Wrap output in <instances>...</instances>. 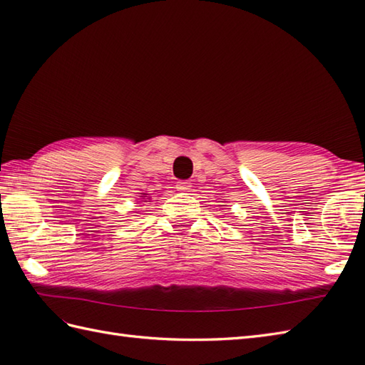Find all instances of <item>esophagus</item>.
I'll return each mask as SVG.
<instances>
[{
	"label": "esophagus",
	"instance_id": "1",
	"mask_svg": "<svg viewBox=\"0 0 365 365\" xmlns=\"http://www.w3.org/2000/svg\"><path fill=\"white\" fill-rule=\"evenodd\" d=\"M191 186L192 185L188 180H180V182L175 183L177 191H180V192H188L191 190Z\"/></svg>",
	"mask_w": 365,
	"mask_h": 365
}]
</instances>
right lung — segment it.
I'll return each instance as SVG.
<instances>
[{
    "label": "right lung",
    "mask_w": 365,
    "mask_h": 365,
    "mask_svg": "<svg viewBox=\"0 0 365 365\" xmlns=\"http://www.w3.org/2000/svg\"><path fill=\"white\" fill-rule=\"evenodd\" d=\"M143 199H148V196H141ZM141 202H146V200H141Z\"/></svg>",
    "instance_id": "right-lung-1"
}]
</instances>
